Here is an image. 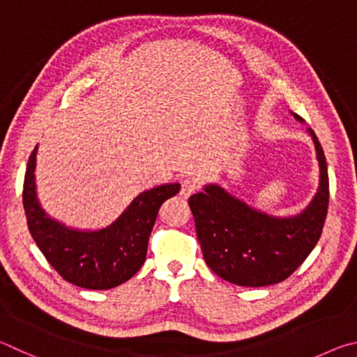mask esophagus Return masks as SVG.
<instances>
[{
    "label": "esophagus",
    "instance_id": "obj_1",
    "mask_svg": "<svg viewBox=\"0 0 357 357\" xmlns=\"http://www.w3.org/2000/svg\"><path fill=\"white\" fill-rule=\"evenodd\" d=\"M197 190V182L192 178H185L182 182V190H180V196L190 197L192 192Z\"/></svg>",
    "mask_w": 357,
    "mask_h": 357
}]
</instances>
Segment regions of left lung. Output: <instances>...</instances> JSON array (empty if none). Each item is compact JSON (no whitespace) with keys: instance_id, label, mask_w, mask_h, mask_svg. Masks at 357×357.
Returning a JSON list of instances; mask_svg holds the SVG:
<instances>
[{"instance_id":"8db88e82","label":"left lung","mask_w":357,"mask_h":357,"mask_svg":"<svg viewBox=\"0 0 357 357\" xmlns=\"http://www.w3.org/2000/svg\"><path fill=\"white\" fill-rule=\"evenodd\" d=\"M291 116L304 123L295 112ZM320 180L312 201L296 215L274 216L254 208L218 183L190 197L204 259L218 276L241 287L279 284L307 259L321 236L329 204L328 166L321 144L307 128Z\"/></svg>"}]
</instances>
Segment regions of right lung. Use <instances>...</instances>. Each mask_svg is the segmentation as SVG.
<instances>
[{
    "label": "right lung",
    "instance_id": "right-lung-1",
    "mask_svg": "<svg viewBox=\"0 0 357 357\" xmlns=\"http://www.w3.org/2000/svg\"><path fill=\"white\" fill-rule=\"evenodd\" d=\"M37 144L23 183V208L37 248L61 278L87 290H108L127 282L146 261L147 243L161 204L180 191L165 183L139 192L102 229H78L48 215L37 197Z\"/></svg>",
    "mask_w": 357,
    "mask_h": 357
}]
</instances>
